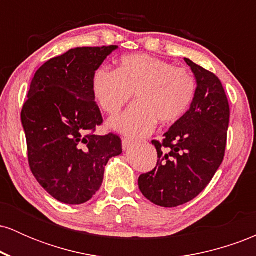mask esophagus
Returning <instances> with one entry per match:
<instances>
[{"mask_svg": "<svg viewBox=\"0 0 256 256\" xmlns=\"http://www.w3.org/2000/svg\"><path fill=\"white\" fill-rule=\"evenodd\" d=\"M132 143H134V140H130V138H122V149H124V150H128V149L132 146Z\"/></svg>", "mask_w": 256, "mask_h": 256, "instance_id": "esophagus-1", "label": "esophagus"}]
</instances>
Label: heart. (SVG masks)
<instances>
[{
    "mask_svg": "<svg viewBox=\"0 0 256 256\" xmlns=\"http://www.w3.org/2000/svg\"><path fill=\"white\" fill-rule=\"evenodd\" d=\"M92 91L102 110L110 116L120 113L134 92L136 104L112 119L110 125L130 137H144L158 122L173 124L186 113L195 98L196 79L184 67L150 55L132 54L122 58L116 71H96Z\"/></svg>",
    "mask_w": 256,
    "mask_h": 256,
    "instance_id": "heart-1",
    "label": "heart"
}]
</instances>
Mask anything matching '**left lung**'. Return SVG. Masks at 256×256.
I'll return each mask as SVG.
<instances>
[{
    "instance_id": "left-lung-1",
    "label": "left lung",
    "mask_w": 256,
    "mask_h": 256,
    "mask_svg": "<svg viewBox=\"0 0 256 256\" xmlns=\"http://www.w3.org/2000/svg\"><path fill=\"white\" fill-rule=\"evenodd\" d=\"M196 79V94L189 110L152 140L158 164L140 174L138 186L149 201L161 207H177L204 190L225 155L230 107L219 78L184 58Z\"/></svg>"
}]
</instances>
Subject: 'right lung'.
<instances>
[{"mask_svg":"<svg viewBox=\"0 0 256 256\" xmlns=\"http://www.w3.org/2000/svg\"><path fill=\"white\" fill-rule=\"evenodd\" d=\"M116 49L83 46L50 58L34 74L22 107L31 171L46 192L66 204L89 201L110 158L122 152L116 134H94L104 119L92 78Z\"/></svg>","mask_w":256,"mask_h":256,"instance_id":"1","label":"right lung"}]
</instances>
